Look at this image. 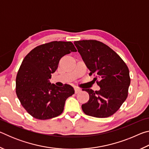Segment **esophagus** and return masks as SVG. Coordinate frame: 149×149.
Masks as SVG:
<instances>
[{
    "label": "esophagus",
    "instance_id": "obj_1",
    "mask_svg": "<svg viewBox=\"0 0 149 149\" xmlns=\"http://www.w3.org/2000/svg\"><path fill=\"white\" fill-rule=\"evenodd\" d=\"M74 90H75V94H77V93H79L81 91V89H79V88H77V87H75L74 88Z\"/></svg>",
    "mask_w": 149,
    "mask_h": 149
}]
</instances>
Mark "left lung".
Masks as SVG:
<instances>
[{
  "label": "left lung",
  "mask_w": 149,
  "mask_h": 149,
  "mask_svg": "<svg viewBox=\"0 0 149 149\" xmlns=\"http://www.w3.org/2000/svg\"><path fill=\"white\" fill-rule=\"evenodd\" d=\"M78 52L94 75L99 91L84 89L89 100L81 108L85 114L95 118H107L116 112L127 97L130 85V71L116 52L96 40L74 41ZM100 81H98V79Z\"/></svg>",
  "instance_id": "obj_1"
}]
</instances>
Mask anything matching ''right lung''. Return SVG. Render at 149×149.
Masks as SVG:
<instances>
[{
  "label": "right lung",
  "instance_id": "right-lung-1",
  "mask_svg": "<svg viewBox=\"0 0 149 149\" xmlns=\"http://www.w3.org/2000/svg\"><path fill=\"white\" fill-rule=\"evenodd\" d=\"M76 51L72 42L52 41L34 48L24 58L17 74L16 92L31 116L44 120L62 114L65 100L74 94V89L68 84L57 87L49 80L60 58Z\"/></svg>",
  "mask_w": 149,
  "mask_h": 149
}]
</instances>
